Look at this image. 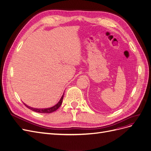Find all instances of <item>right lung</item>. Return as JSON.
Segmentation results:
<instances>
[{"label":"right lung","mask_w":151,"mask_h":151,"mask_svg":"<svg viewBox=\"0 0 151 151\" xmlns=\"http://www.w3.org/2000/svg\"><path fill=\"white\" fill-rule=\"evenodd\" d=\"M63 95H64V93L62 95V97L60 100L58 101V102L53 107H49V108H46V109H36V108H33V107H31L28 106H27V104H25L24 103V104L26 106H27L28 109H31V110L34 111V112H37V113H42V114H50V113H52V112H54V111L57 110L58 108L60 107V106H61V104L62 103V101H63Z\"/></svg>","instance_id":"obj_1"}]
</instances>
